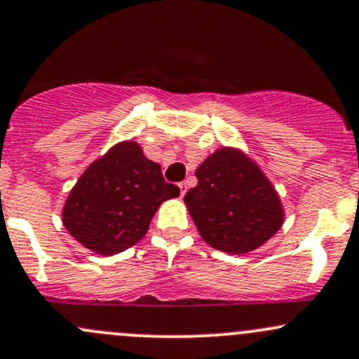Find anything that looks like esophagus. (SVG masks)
Returning a JSON list of instances; mask_svg holds the SVG:
<instances>
[{"instance_id": "obj_1", "label": "esophagus", "mask_w": 359, "mask_h": 359, "mask_svg": "<svg viewBox=\"0 0 359 359\" xmlns=\"http://www.w3.org/2000/svg\"><path fill=\"white\" fill-rule=\"evenodd\" d=\"M179 187H180V196L186 194V191H187V182H186V180H184V182H179Z\"/></svg>"}]
</instances>
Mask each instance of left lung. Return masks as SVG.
<instances>
[{"label":"left lung","instance_id":"obj_1","mask_svg":"<svg viewBox=\"0 0 359 359\" xmlns=\"http://www.w3.org/2000/svg\"><path fill=\"white\" fill-rule=\"evenodd\" d=\"M198 186L184 196L203 239L241 255L265 244L284 222L280 199L243 153L224 148L196 170Z\"/></svg>","mask_w":359,"mask_h":359}]
</instances>
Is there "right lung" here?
<instances>
[{
	"label": "right lung",
	"mask_w": 359,
	"mask_h": 359,
	"mask_svg": "<svg viewBox=\"0 0 359 359\" xmlns=\"http://www.w3.org/2000/svg\"><path fill=\"white\" fill-rule=\"evenodd\" d=\"M179 194L135 142H122L82 173L63 208V225L90 251L116 255L139 243L158 206Z\"/></svg>",
	"instance_id": "right-lung-1"
}]
</instances>
